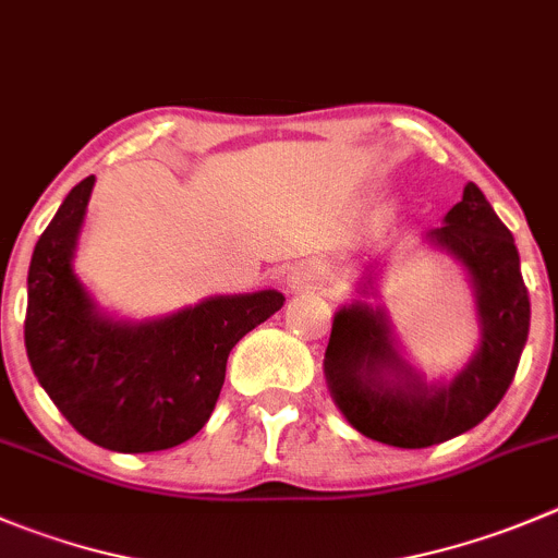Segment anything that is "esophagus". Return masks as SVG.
<instances>
[{"label": "esophagus", "instance_id": "34e87169", "mask_svg": "<svg viewBox=\"0 0 558 558\" xmlns=\"http://www.w3.org/2000/svg\"><path fill=\"white\" fill-rule=\"evenodd\" d=\"M324 286V272L318 264L302 262L291 267L289 272V289L291 291H316Z\"/></svg>", "mask_w": 558, "mask_h": 558}]
</instances>
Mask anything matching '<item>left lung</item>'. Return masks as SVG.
Wrapping results in <instances>:
<instances>
[{
	"label": "left lung",
	"instance_id": "1",
	"mask_svg": "<svg viewBox=\"0 0 558 558\" xmlns=\"http://www.w3.org/2000/svg\"><path fill=\"white\" fill-rule=\"evenodd\" d=\"M425 240L456 258L474 291L480 345L450 381H425L400 351L384 307L354 300L332 318L324 376L345 423L362 436L423 450L466 434L505 398L529 338V291L510 229L474 182ZM371 275L360 291H373Z\"/></svg>",
	"mask_w": 558,
	"mask_h": 558
}]
</instances>
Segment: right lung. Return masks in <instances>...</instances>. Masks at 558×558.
I'll list each match as a JSON object with an SVG mask.
<instances>
[{"mask_svg":"<svg viewBox=\"0 0 558 558\" xmlns=\"http://www.w3.org/2000/svg\"><path fill=\"white\" fill-rule=\"evenodd\" d=\"M95 177L81 180L37 240L26 278L29 365L64 420L113 452H158L207 425L231 349L280 311L275 289L220 294L160 318H113L73 269Z\"/></svg>","mask_w":558,"mask_h":558,"instance_id":"1","label":"right lung"}]
</instances>
